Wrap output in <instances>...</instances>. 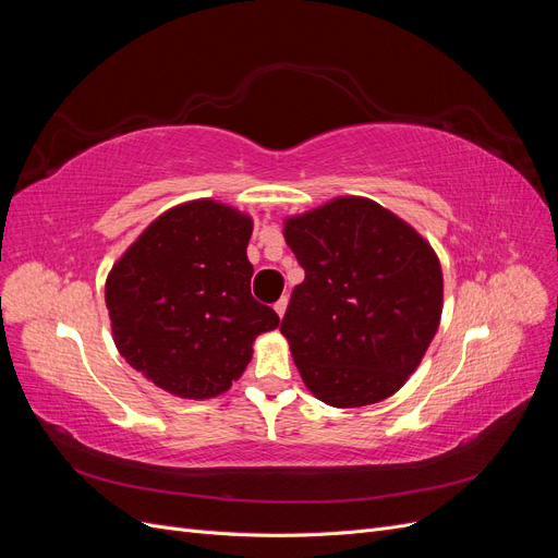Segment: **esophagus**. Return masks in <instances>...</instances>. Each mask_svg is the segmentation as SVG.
<instances>
[{"mask_svg":"<svg viewBox=\"0 0 558 558\" xmlns=\"http://www.w3.org/2000/svg\"><path fill=\"white\" fill-rule=\"evenodd\" d=\"M286 307H289V298H281V300H277L275 312H277L279 316H283V314H286Z\"/></svg>","mask_w":558,"mask_h":558,"instance_id":"1","label":"esophagus"}]
</instances>
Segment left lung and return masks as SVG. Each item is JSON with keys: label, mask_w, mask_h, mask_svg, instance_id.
Wrapping results in <instances>:
<instances>
[{"label": "left lung", "mask_w": 558, "mask_h": 558, "mask_svg": "<svg viewBox=\"0 0 558 558\" xmlns=\"http://www.w3.org/2000/svg\"><path fill=\"white\" fill-rule=\"evenodd\" d=\"M283 238L305 269L281 320L302 381L332 408L393 396L440 326L445 286L433 246L353 195L286 218Z\"/></svg>", "instance_id": "8db88e82"}]
</instances>
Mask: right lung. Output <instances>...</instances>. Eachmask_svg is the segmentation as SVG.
<instances>
[{
	"instance_id": "right-lung-1",
	"label": "right lung",
	"mask_w": 558,
	"mask_h": 558,
	"mask_svg": "<svg viewBox=\"0 0 558 558\" xmlns=\"http://www.w3.org/2000/svg\"><path fill=\"white\" fill-rule=\"evenodd\" d=\"M248 214L216 199L167 209L111 267L105 300L121 356L162 391L226 393L279 316L251 295Z\"/></svg>"
}]
</instances>
